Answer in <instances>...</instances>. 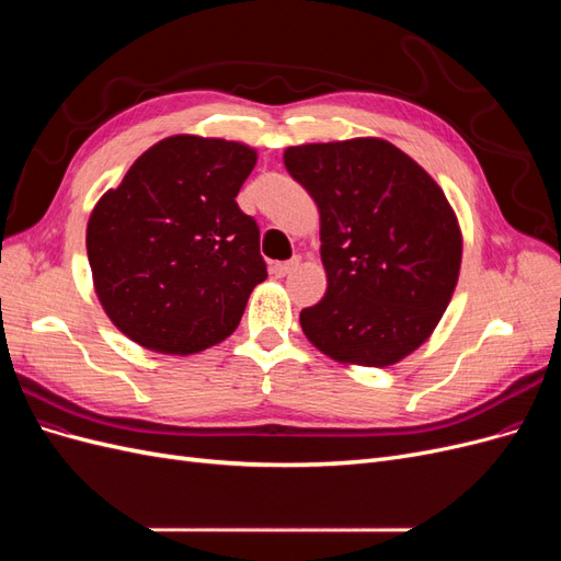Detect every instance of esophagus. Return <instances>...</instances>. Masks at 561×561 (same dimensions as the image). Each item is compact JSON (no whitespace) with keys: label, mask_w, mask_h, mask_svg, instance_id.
I'll return each instance as SVG.
<instances>
[{"label":"esophagus","mask_w":561,"mask_h":561,"mask_svg":"<svg viewBox=\"0 0 561 561\" xmlns=\"http://www.w3.org/2000/svg\"><path fill=\"white\" fill-rule=\"evenodd\" d=\"M299 266V257H295V260H290V262H276V264H271V274L274 276H287V274H293V271Z\"/></svg>","instance_id":"34e87169"}]
</instances>
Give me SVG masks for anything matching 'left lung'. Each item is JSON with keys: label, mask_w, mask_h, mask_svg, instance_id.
<instances>
[{"label": "left lung", "mask_w": 561, "mask_h": 561, "mask_svg": "<svg viewBox=\"0 0 561 561\" xmlns=\"http://www.w3.org/2000/svg\"><path fill=\"white\" fill-rule=\"evenodd\" d=\"M287 173L320 213L328 293L299 313L309 342L346 365L388 367L447 311L463 239L445 192L381 138L287 147Z\"/></svg>", "instance_id": "left-lung-1"}]
</instances>
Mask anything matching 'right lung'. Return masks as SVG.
<instances>
[{
  "instance_id": "right-lung-1",
  "label": "right lung",
  "mask_w": 561,
  "mask_h": 561,
  "mask_svg": "<svg viewBox=\"0 0 561 561\" xmlns=\"http://www.w3.org/2000/svg\"><path fill=\"white\" fill-rule=\"evenodd\" d=\"M254 163L243 142L173 135L95 203L87 227L95 295L135 344L190 355L239 328L266 278L260 227L236 203Z\"/></svg>"
}]
</instances>
